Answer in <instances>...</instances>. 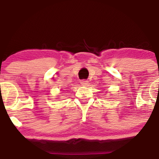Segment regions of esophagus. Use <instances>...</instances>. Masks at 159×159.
Instances as JSON below:
<instances>
[{"instance_id":"esophagus-1","label":"esophagus","mask_w":159,"mask_h":159,"mask_svg":"<svg viewBox=\"0 0 159 159\" xmlns=\"http://www.w3.org/2000/svg\"><path fill=\"white\" fill-rule=\"evenodd\" d=\"M88 81L87 80H81L80 81V84L82 86H84V87H86V86H87L88 85Z\"/></svg>"}]
</instances>
